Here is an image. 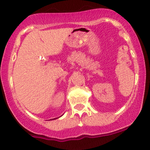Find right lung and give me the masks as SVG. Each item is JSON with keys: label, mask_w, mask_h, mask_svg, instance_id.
<instances>
[{"label": "right lung", "mask_w": 150, "mask_h": 150, "mask_svg": "<svg viewBox=\"0 0 150 150\" xmlns=\"http://www.w3.org/2000/svg\"><path fill=\"white\" fill-rule=\"evenodd\" d=\"M55 119H57V118H54V120H55ZM51 120H53V119H51Z\"/></svg>", "instance_id": "right-lung-1"}]
</instances>
